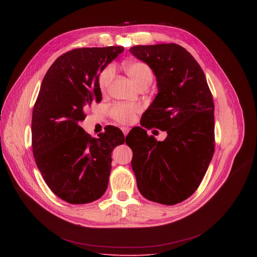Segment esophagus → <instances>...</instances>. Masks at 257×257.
I'll return each instance as SVG.
<instances>
[{"mask_svg":"<svg viewBox=\"0 0 257 257\" xmlns=\"http://www.w3.org/2000/svg\"><path fill=\"white\" fill-rule=\"evenodd\" d=\"M120 129H121V131H123V133H124V136H125V137L127 136L128 132H129V130H130L128 127H121Z\"/></svg>","mask_w":257,"mask_h":257,"instance_id":"esophagus-1","label":"esophagus"}]
</instances>
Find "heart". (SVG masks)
I'll use <instances>...</instances> for the list:
<instances>
[{
    "mask_svg": "<svg viewBox=\"0 0 257 257\" xmlns=\"http://www.w3.org/2000/svg\"><path fill=\"white\" fill-rule=\"evenodd\" d=\"M125 71L129 78L132 80L138 88L148 87L154 79V73L151 67L143 61L132 60L127 61L124 64ZM114 75V69L112 65H108L101 72L99 76V87L101 91H106L110 85ZM141 111L139 105H132L126 103H115L110 109L111 117L119 124H130L136 119L138 113Z\"/></svg>",
    "mask_w": 257,
    "mask_h": 257,
    "instance_id": "b5f03b06",
    "label": "heart"
}]
</instances>
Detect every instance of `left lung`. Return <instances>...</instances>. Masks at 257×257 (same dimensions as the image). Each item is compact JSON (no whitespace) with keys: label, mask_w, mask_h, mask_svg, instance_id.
I'll use <instances>...</instances> for the list:
<instances>
[{"label":"left lung","mask_w":257,"mask_h":257,"mask_svg":"<svg viewBox=\"0 0 257 257\" xmlns=\"http://www.w3.org/2000/svg\"><path fill=\"white\" fill-rule=\"evenodd\" d=\"M134 56L153 70L158 93L142 116V126L167 131L164 142L143 128L127 136L140 193L156 203L175 205L191 197L214 152V104L205 75L176 44L136 46Z\"/></svg>","instance_id":"1"}]
</instances>
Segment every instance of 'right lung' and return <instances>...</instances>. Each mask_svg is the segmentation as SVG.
Instances as JSON below:
<instances>
[{"instance_id":"add662e5","label":"right lung","mask_w":257,"mask_h":257,"mask_svg":"<svg viewBox=\"0 0 257 257\" xmlns=\"http://www.w3.org/2000/svg\"><path fill=\"white\" fill-rule=\"evenodd\" d=\"M123 47L82 48L64 53L48 70L32 112V150L50 190L71 204L101 198L108 186L111 152L127 142L109 126L91 138L78 124L84 108L102 100L101 72Z\"/></svg>"}]
</instances>
